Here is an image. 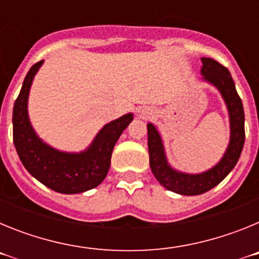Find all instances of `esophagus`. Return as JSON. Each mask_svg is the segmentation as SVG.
<instances>
[{
	"instance_id": "esophagus-1",
	"label": "esophagus",
	"mask_w": 259,
	"mask_h": 259,
	"mask_svg": "<svg viewBox=\"0 0 259 259\" xmlns=\"http://www.w3.org/2000/svg\"><path fill=\"white\" fill-rule=\"evenodd\" d=\"M150 114H152V113H150L149 109H141L140 111H139V116H140V118H143V119L149 118Z\"/></svg>"
}]
</instances>
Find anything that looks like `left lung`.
<instances>
[{"instance_id":"obj_1","label":"left lung","mask_w":259,"mask_h":259,"mask_svg":"<svg viewBox=\"0 0 259 259\" xmlns=\"http://www.w3.org/2000/svg\"><path fill=\"white\" fill-rule=\"evenodd\" d=\"M201 80L214 87L223 98L230 120V141L223 157L217 164L198 174L183 172L168 163L163 139L153 123H148V148L149 163L153 175L162 187L182 196H197L214 188L233 170L239 161L245 141L244 130V107L241 98L236 92V87L227 68L211 58L202 57Z\"/></svg>"}]
</instances>
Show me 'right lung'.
Listing matches in <instances>:
<instances>
[{"mask_svg": "<svg viewBox=\"0 0 259 259\" xmlns=\"http://www.w3.org/2000/svg\"><path fill=\"white\" fill-rule=\"evenodd\" d=\"M42 63L44 61H40L29 68L14 104V145L26 170L48 188L65 194L83 193L104 182L114 146L134 120V114H124L106 123L81 152H65L53 148L36 134L28 115L29 91Z\"/></svg>", "mask_w": 259, "mask_h": 259, "instance_id": "right-lung-1", "label": "right lung"}]
</instances>
